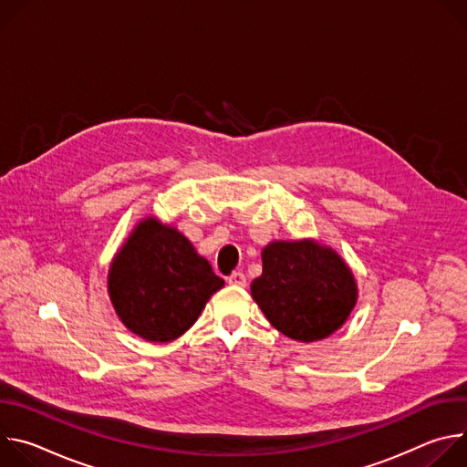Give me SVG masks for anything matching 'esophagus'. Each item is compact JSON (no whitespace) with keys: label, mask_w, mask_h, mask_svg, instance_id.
Listing matches in <instances>:
<instances>
[{"label":"esophagus","mask_w":467,"mask_h":467,"mask_svg":"<svg viewBox=\"0 0 467 467\" xmlns=\"http://www.w3.org/2000/svg\"><path fill=\"white\" fill-rule=\"evenodd\" d=\"M227 283L231 285V286H245V275L242 274V272H234V274H231L229 277H227Z\"/></svg>","instance_id":"1"}]
</instances>
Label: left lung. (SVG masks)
<instances>
[{
    "label": "left lung",
    "mask_w": 467,
    "mask_h": 467,
    "mask_svg": "<svg viewBox=\"0 0 467 467\" xmlns=\"http://www.w3.org/2000/svg\"><path fill=\"white\" fill-rule=\"evenodd\" d=\"M251 297L268 321L297 342H317L337 332L358 299L346 260L312 238L274 240L262 249V275Z\"/></svg>",
    "instance_id": "left-lung-1"
}]
</instances>
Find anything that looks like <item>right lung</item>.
Masks as SVG:
<instances>
[{"label": "right lung", "mask_w": 467, "mask_h": 467, "mask_svg": "<svg viewBox=\"0 0 467 467\" xmlns=\"http://www.w3.org/2000/svg\"><path fill=\"white\" fill-rule=\"evenodd\" d=\"M223 285L192 242L155 216L130 231L107 277L119 321L132 335L157 344L184 335Z\"/></svg>", "instance_id": "1"}]
</instances>
